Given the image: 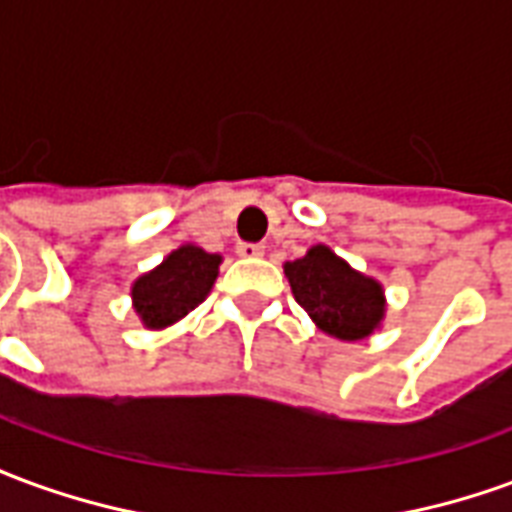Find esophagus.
I'll list each match as a JSON object with an SVG mask.
<instances>
[{
	"label": "esophagus",
	"mask_w": 512,
	"mask_h": 512,
	"mask_svg": "<svg viewBox=\"0 0 512 512\" xmlns=\"http://www.w3.org/2000/svg\"><path fill=\"white\" fill-rule=\"evenodd\" d=\"M238 257H263L266 255V246L263 244H238L235 246Z\"/></svg>",
	"instance_id": "obj_1"
}]
</instances>
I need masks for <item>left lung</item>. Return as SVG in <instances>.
Returning a JSON list of instances; mask_svg holds the SVG:
<instances>
[{
	"label": "left lung",
	"instance_id": "8db88e82",
	"mask_svg": "<svg viewBox=\"0 0 512 512\" xmlns=\"http://www.w3.org/2000/svg\"><path fill=\"white\" fill-rule=\"evenodd\" d=\"M285 277L312 323L343 343L367 340L386 318L384 285L356 271L326 244H315L307 255L285 263Z\"/></svg>",
	"mask_w": 512,
	"mask_h": 512
}]
</instances>
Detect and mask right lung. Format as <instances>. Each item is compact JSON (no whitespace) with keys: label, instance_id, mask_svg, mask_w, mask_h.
Listing matches in <instances>:
<instances>
[{"label":"right lung","instance_id":"1","mask_svg":"<svg viewBox=\"0 0 512 512\" xmlns=\"http://www.w3.org/2000/svg\"><path fill=\"white\" fill-rule=\"evenodd\" d=\"M222 255H211L202 246L183 244L172 249L156 268L134 279L131 307L150 332H161L186 318L211 293L219 277Z\"/></svg>","mask_w":512,"mask_h":512}]
</instances>
